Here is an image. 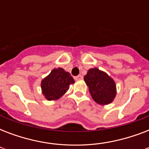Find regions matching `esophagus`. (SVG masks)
<instances>
[{
	"instance_id": "34e87169",
	"label": "esophagus",
	"mask_w": 149,
	"mask_h": 149,
	"mask_svg": "<svg viewBox=\"0 0 149 149\" xmlns=\"http://www.w3.org/2000/svg\"><path fill=\"white\" fill-rule=\"evenodd\" d=\"M75 79H76V80H81V79H83V76L79 75V76H77V77H75Z\"/></svg>"
}]
</instances>
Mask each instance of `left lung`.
Listing matches in <instances>:
<instances>
[{
    "mask_svg": "<svg viewBox=\"0 0 149 149\" xmlns=\"http://www.w3.org/2000/svg\"><path fill=\"white\" fill-rule=\"evenodd\" d=\"M84 80L94 101L101 105L113 101L116 96V85L106 72L97 68L90 69L84 77Z\"/></svg>",
    "mask_w": 149,
    "mask_h": 149,
    "instance_id": "obj_1",
    "label": "left lung"
}]
</instances>
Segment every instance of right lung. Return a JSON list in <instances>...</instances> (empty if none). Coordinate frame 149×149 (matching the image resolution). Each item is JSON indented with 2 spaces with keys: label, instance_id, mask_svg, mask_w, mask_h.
<instances>
[{
  "label": "right lung",
  "instance_id": "1",
  "mask_svg": "<svg viewBox=\"0 0 149 149\" xmlns=\"http://www.w3.org/2000/svg\"><path fill=\"white\" fill-rule=\"evenodd\" d=\"M72 84L74 79L71 75L62 68H58L52 70L50 74L42 79L41 87L43 95L48 100H55L66 93Z\"/></svg>",
  "mask_w": 149,
  "mask_h": 149
}]
</instances>
